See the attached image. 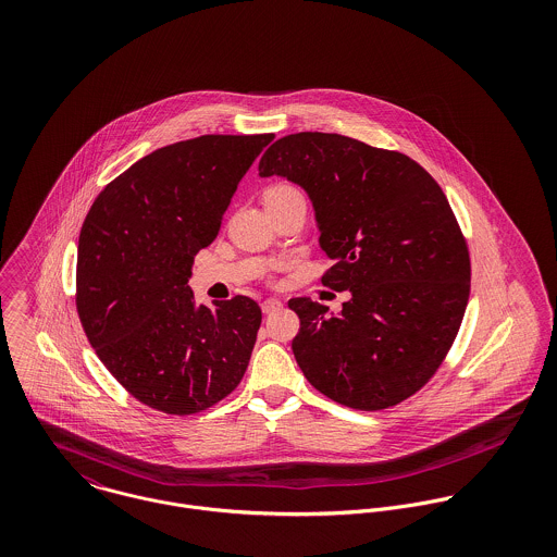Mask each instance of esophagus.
<instances>
[{"label":"esophagus","instance_id":"esophagus-1","mask_svg":"<svg viewBox=\"0 0 557 557\" xmlns=\"http://www.w3.org/2000/svg\"><path fill=\"white\" fill-rule=\"evenodd\" d=\"M281 307H283V302H281V300H276V298H268V300H263V305H261V311H263L265 315H270V313L278 311Z\"/></svg>","mask_w":557,"mask_h":557}]
</instances>
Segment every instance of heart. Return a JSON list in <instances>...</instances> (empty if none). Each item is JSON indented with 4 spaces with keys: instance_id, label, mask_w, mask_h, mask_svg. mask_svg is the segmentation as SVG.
<instances>
[{
    "instance_id": "1",
    "label": "heart",
    "mask_w": 557,
    "mask_h": 557,
    "mask_svg": "<svg viewBox=\"0 0 557 557\" xmlns=\"http://www.w3.org/2000/svg\"><path fill=\"white\" fill-rule=\"evenodd\" d=\"M292 195H302L296 186L292 184H274L265 190V199H274V197H292Z\"/></svg>"
}]
</instances>
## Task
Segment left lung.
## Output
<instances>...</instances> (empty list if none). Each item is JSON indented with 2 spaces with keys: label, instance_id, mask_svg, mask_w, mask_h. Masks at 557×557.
<instances>
[{
  "label": "left lung",
  "instance_id": "8db88e82",
  "mask_svg": "<svg viewBox=\"0 0 557 557\" xmlns=\"http://www.w3.org/2000/svg\"><path fill=\"white\" fill-rule=\"evenodd\" d=\"M259 175L302 186L319 246L334 261L321 283L349 292L338 315L292 298V349L305 377L354 409H386L440 369L470 298V252L440 184L416 160L334 133L272 144Z\"/></svg>",
  "mask_w": 557,
  "mask_h": 557
}]
</instances>
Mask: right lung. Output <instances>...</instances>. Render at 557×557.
<instances>
[{"instance_id": "1", "label": "right lung", "mask_w": 557, "mask_h": 557, "mask_svg": "<svg viewBox=\"0 0 557 557\" xmlns=\"http://www.w3.org/2000/svg\"><path fill=\"white\" fill-rule=\"evenodd\" d=\"M274 135L164 146L109 182L81 227L77 311L109 373L148 407L188 416L236 391L261 309L195 305V255L219 236L239 180Z\"/></svg>"}]
</instances>
